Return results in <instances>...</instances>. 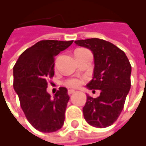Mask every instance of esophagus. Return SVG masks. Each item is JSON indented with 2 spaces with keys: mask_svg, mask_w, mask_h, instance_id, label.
Wrapping results in <instances>:
<instances>
[{
  "mask_svg": "<svg viewBox=\"0 0 146 146\" xmlns=\"http://www.w3.org/2000/svg\"><path fill=\"white\" fill-rule=\"evenodd\" d=\"M74 92H75V91L73 89H68V95H72V94H73Z\"/></svg>",
  "mask_w": 146,
  "mask_h": 146,
  "instance_id": "34e87169",
  "label": "esophagus"
}]
</instances>
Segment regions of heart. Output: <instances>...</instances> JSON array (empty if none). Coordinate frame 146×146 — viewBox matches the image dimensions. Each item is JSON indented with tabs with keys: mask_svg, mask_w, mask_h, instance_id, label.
<instances>
[{
	"mask_svg": "<svg viewBox=\"0 0 146 146\" xmlns=\"http://www.w3.org/2000/svg\"><path fill=\"white\" fill-rule=\"evenodd\" d=\"M82 84V81L79 78H69L64 81V85L69 88H78Z\"/></svg>",
	"mask_w": 146,
	"mask_h": 146,
	"instance_id": "1",
	"label": "heart"
}]
</instances>
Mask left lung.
Masks as SVG:
<instances>
[{
  "label": "left lung",
  "instance_id": "left-lung-1",
  "mask_svg": "<svg viewBox=\"0 0 146 146\" xmlns=\"http://www.w3.org/2000/svg\"><path fill=\"white\" fill-rule=\"evenodd\" d=\"M74 43L93 52L94 76L87 87L101 92L98 98L87 95L83 108L84 118L96 128L110 126L120 115L131 88L130 62L123 51L107 40L89 38Z\"/></svg>",
  "mask_w": 146,
  "mask_h": 146
}]
</instances>
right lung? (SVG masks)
Wrapping results in <instances>:
<instances>
[{
  "instance_id": "right-lung-1",
  "label": "right lung",
  "mask_w": 146,
  "mask_h": 146,
  "mask_svg": "<svg viewBox=\"0 0 146 146\" xmlns=\"http://www.w3.org/2000/svg\"><path fill=\"white\" fill-rule=\"evenodd\" d=\"M73 43L41 40L26 49L14 66V88L27 121L41 132H53L62 127L69 96L61 87L53 98L47 92L53 78L54 57Z\"/></svg>"
}]
</instances>
